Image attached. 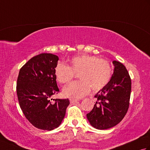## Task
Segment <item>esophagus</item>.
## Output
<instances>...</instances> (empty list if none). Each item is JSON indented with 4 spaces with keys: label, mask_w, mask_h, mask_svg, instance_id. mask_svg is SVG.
<instances>
[{
    "label": "esophagus",
    "mask_w": 150,
    "mask_h": 150,
    "mask_svg": "<svg viewBox=\"0 0 150 150\" xmlns=\"http://www.w3.org/2000/svg\"><path fill=\"white\" fill-rule=\"evenodd\" d=\"M79 100H77V99H75V98H70L69 99V101H70V103H71V104H73V103H76V102H77Z\"/></svg>",
    "instance_id": "34e87169"
}]
</instances>
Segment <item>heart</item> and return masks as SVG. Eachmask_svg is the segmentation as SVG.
<instances>
[{"instance_id": "b5f03b06", "label": "heart", "mask_w": 150, "mask_h": 150, "mask_svg": "<svg viewBox=\"0 0 150 150\" xmlns=\"http://www.w3.org/2000/svg\"><path fill=\"white\" fill-rule=\"evenodd\" d=\"M81 80L72 82L63 88L65 96L80 98L88 95L91 90L97 91L103 88L112 76L113 68L106 59H98L94 55L82 54L68 60V65L57 64L55 68L57 81L60 84L68 83L78 73Z\"/></svg>"}]
</instances>
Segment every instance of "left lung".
<instances>
[{
	"label": "left lung",
	"instance_id": "obj_1",
	"mask_svg": "<svg viewBox=\"0 0 150 150\" xmlns=\"http://www.w3.org/2000/svg\"><path fill=\"white\" fill-rule=\"evenodd\" d=\"M115 68L110 82L95 95L97 101L86 115L91 125L98 129L116 126L128 111L132 90L131 78L126 67L113 60Z\"/></svg>",
	"mask_w": 150,
	"mask_h": 150
}]
</instances>
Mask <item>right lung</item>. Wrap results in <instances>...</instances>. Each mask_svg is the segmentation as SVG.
<instances>
[{"mask_svg":"<svg viewBox=\"0 0 150 150\" xmlns=\"http://www.w3.org/2000/svg\"><path fill=\"white\" fill-rule=\"evenodd\" d=\"M59 57L52 53L33 57L19 71L17 94L20 107L26 119L38 129H54L59 127L66 114L69 100L53 99L59 92L55 68Z\"/></svg>","mask_w":150,"mask_h":150,"instance_id":"add662e5","label":"right lung"}]
</instances>
